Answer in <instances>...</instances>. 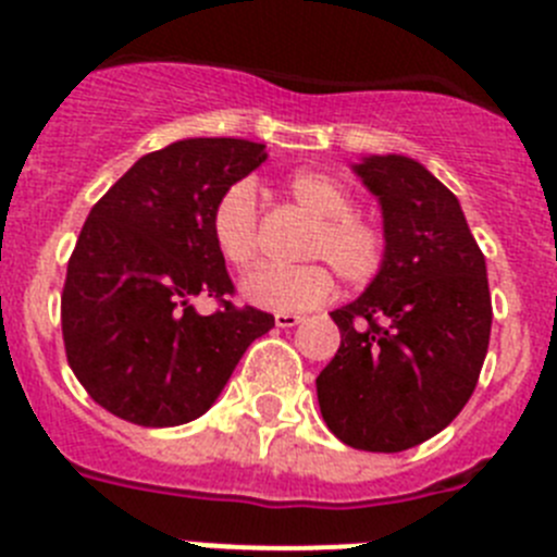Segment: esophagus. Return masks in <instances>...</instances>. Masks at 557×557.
<instances>
[{
	"label": "esophagus",
	"mask_w": 557,
	"mask_h": 557,
	"mask_svg": "<svg viewBox=\"0 0 557 557\" xmlns=\"http://www.w3.org/2000/svg\"><path fill=\"white\" fill-rule=\"evenodd\" d=\"M304 321V314L295 312H275V326L278 329H293Z\"/></svg>",
	"instance_id": "esophagus-1"
}]
</instances>
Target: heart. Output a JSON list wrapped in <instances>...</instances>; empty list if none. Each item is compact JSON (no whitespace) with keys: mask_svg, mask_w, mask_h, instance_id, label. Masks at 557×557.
<instances>
[{"mask_svg":"<svg viewBox=\"0 0 557 557\" xmlns=\"http://www.w3.org/2000/svg\"><path fill=\"white\" fill-rule=\"evenodd\" d=\"M284 191L307 214L312 228L304 239L301 259H318L284 268L259 264L243 278V295L270 312H304L321 307L334 289L337 273L346 287H366L382 273L387 259V236L371 218L354 209V195L329 172L301 170L284 181ZM214 248L231 268H248L259 250V203L250 181H234L220 191L209 218Z\"/></svg>","mask_w":557,"mask_h":557,"instance_id":"1","label":"heart"}]
</instances>
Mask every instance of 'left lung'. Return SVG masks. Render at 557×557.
Returning <instances> with one entry per match:
<instances>
[{
  "instance_id": "left-lung-1",
  "label": "left lung",
  "mask_w": 557,
  "mask_h": 557,
  "mask_svg": "<svg viewBox=\"0 0 557 557\" xmlns=\"http://www.w3.org/2000/svg\"><path fill=\"white\" fill-rule=\"evenodd\" d=\"M357 175L382 203L387 259L332 312L339 348L314 385L343 444L405 451L449 426L474 393L494 318L485 256L455 195L418 161L371 156Z\"/></svg>"
}]
</instances>
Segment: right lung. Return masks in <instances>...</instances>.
<instances>
[{
    "label": "right lung",
    "instance_id": "add662e5",
    "mask_svg": "<svg viewBox=\"0 0 557 557\" xmlns=\"http://www.w3.org/2000/svg\"><path fill=\"white\" fill-rule=\"evenodd\" d=\"M264 161L245 139L147 152L88 211L69 256L61 329L69 368L113 416L178 426L203 416L273 314L236 307L209 218L220 191ZM219 301L198 315L188 301Z\"/></svg>",
    "mask_w": 557,
    "mask_h": 557
}]
</instances>
